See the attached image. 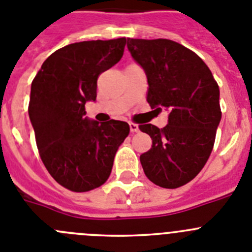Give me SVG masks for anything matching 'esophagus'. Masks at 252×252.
Here are the masks:
<instances>
[{
	"label": "esophagus",
	"mask_w": 252,
	"mask_h": 252,
	"mask_svg": "<svg viewBox=\"0 0 252 252\" xmlns=\"http://www.w3.org/2000/svg\"><path fill=\"white\" fill-rule=\"evenodd\" d=\"M130 131L131 132H138V125H136V124H133V122H130Z\"/></svg>",
	"instance_id": "esophagus-1"
}]
</instances>
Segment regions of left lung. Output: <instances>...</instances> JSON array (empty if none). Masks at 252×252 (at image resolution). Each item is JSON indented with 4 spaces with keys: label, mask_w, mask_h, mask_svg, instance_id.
Masks as SVG:
<instances>
[{
    "label": "left lung",
    "mask_w": 252,
    "mask_h": 252,
    "mask_svg": "<svg viewBox=\"0 0 252 252\" xmlns=\"http://www.w3.org/2000/svg\"><path fill=\"white\" fill-rule=\"evenodd\" d=\"M132 59L145 71L151 108L167 110V125L140 126L152 138L140 156L155 185L176 189L193 179L206 163L221 120L220 90L206 63L195 52L166 38H127Z\"/></svg>",
    "instance_id": "obj_1"
}]
</instances>
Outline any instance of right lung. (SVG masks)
I'll return each instance as SVG.
<instances>
[{
  "label": "right lung",
  "instance_id": "1",
  "mask_svg": "<svg viewBox=\"0 0 252 252\" xmlns=\"http://www.w3.org/2000/svg\"><path fill=\"white\" fill-rule=\"evenodd\" d=\"M126 38L64 46L41 66L31 85L29 116L41 160L50 175L75 192L108 179L117 149L130 133L127 122L98 124L85 105L96 101L97 78L121 60Z\"/></svg>",
  "mask_w": 252,
  "mask_h": 252
}]
</instances>
